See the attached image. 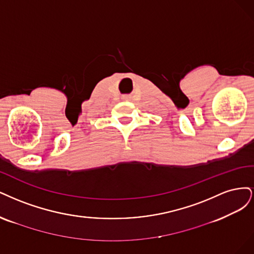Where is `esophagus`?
Returning a JSON list of instances; mask_svg holds the SVG:
<instances>
[{"mask_svg":"<svg viewBox=\"0 0 254 254\" xmlns=\"http://www.w3.org/2000/svg\"><path fill=\"white\" fill-rule=\"evenodd\" d=\"M122 100H129L130 99V96L129 95H124L121 97Z\"/></svg>","mask_w":254,"mask_h":254,"instance_id":"34e87169","label":"esophagus"}]
</instances>
